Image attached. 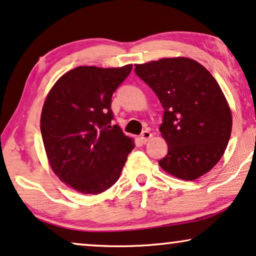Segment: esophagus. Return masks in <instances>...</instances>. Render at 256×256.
<instances>
[{
    "label": "esophagus",
    "instance_id": "esophagus-1",
    "mask_svg": "<svg viewBox=\"0 0 256 256\" xmlns=\"http://www.w3.org/2000/svg\"><path fill=\"white\" fill-rule=\"evenodd\" d=\"M152 138V132H150L149 130H144V132H143L142 134H141V141L144 142V143L148 142L149 140Z\"/></svg>",
    "mask_w": 256,
    "mask_h": 256
}]
</instances>
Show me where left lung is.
<instances>
[{
  "instance_id": "1",
  "label": "left lung",
  "mask_w": 256,
  "mask_h": 256,
  "mask_svg": "<svg viewBox=\"0 0 256 256\" xmlns=\"http://www.w3.org/2000/svg\"><path fill=\"white\" fill-rule=\"evenodd\" d=\"M135 72L164 108L160 132L168 155L160 166L184 180L208 174L222 157L232 132V112L219 84L186 57L136 64Z\"/></svg>"
}]
</instances>
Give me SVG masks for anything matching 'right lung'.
<instances>
[{
    "mask_svg": "<svg viewBox=\"0 0 256 256\" xmlns=\"http://www.w3.org/2000/svg\"><path fill=\"white\" fill-rule=\"evenodd\" d=\"M132 68L79 66L62 74L44 101L40 132L48 164L80 194L110 188L134 149V140L110 124L112 96Z\"/></svg>",
    "mask_w": 256,
    "mask_h": 256,
    "instance_id": "1",
    "label": "right lung"
}]
</instances>
